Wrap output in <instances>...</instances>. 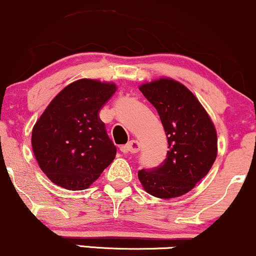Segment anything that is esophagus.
Instances as JSON below:
<instances>
[{
    "label": "esophagus",
    "instance_id": "34e87169",
    "mask_svg": "<svg viewBox=\"0 0 256 256\" xmlns=\"http://www.w3.org/2000/svg\"><path fill=\"white\" fill-rule=\"evenodd\" d=\"M140 147H141V144L138 142V140H132L129 141L127 144L122 146L121 150L123 153H136L140 150Z\"/></svg>",
    "mask_w": 256,
    "mask_h": 256
}]
</instances>
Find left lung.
Here are the masks:
<instances>
[{"instance_id":"1","label":"left lung","mask_w":256,"mask_h":256,"mask_svg":"<svg viewBox=\"0 0 256 256\" xmlns=\"http://www.w3.org/2000/svg\"><path fill=\"white\" fill-rule=\"evenodd\" d=\"M156 109L168 142L166 159L159 166L138 172L148 194L158 198L188 194L212 167L217 156L214 123L188 88L162 78L140 86Z\"/></svg>"}]
</instances>
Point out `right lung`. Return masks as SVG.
<instances>
[{
  "instance_id": "1",
  "label": "right lung",
  "mask_w": 256,
  "mask_h": 256,
  "mask_svg": "<svg viewBox=\"0 0 256 256\" xmlns=\"http://www.w3.org/2000/svg\"><path fill=\"white\" fill-rule=\"evenodd\" d=\"M115 91V84L76 80L56 94L36 121L32 132L34 156L56 185L84 190L112 162L116 147L100 112Z\"/></svg>"
}]
</instances>
